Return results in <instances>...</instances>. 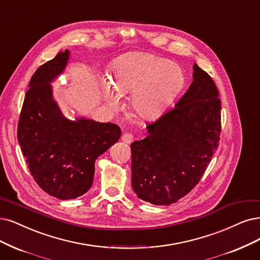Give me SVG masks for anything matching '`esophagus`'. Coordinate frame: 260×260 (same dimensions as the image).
Wrapping results in <instances>:
<instances>
[{
    "instance_id": "1",
    "label": "esophagus",
    "mask_w": 260,
    "mask_h": 260,
    "mask_svg": "<svg viewBox=\"0 0 260 260\" xmlns=\"http://www.w3.org/2000/svg\"><path fill=\"white\" fill-rule=\"evenodd\" d=\"M121 139H122V141H124V142L131 143V142L134 141V139H135V137H134V135H133V134H131V133H125V134H123V135H122Z\"/></svg>"
}]
</instances>
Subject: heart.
I'll use <instances>...</instances> for the list:
<instances>
[{
    "mask_svg": "<svg viewBox=\"0 0 260 260\" xmlns=\"http://www.w3.org/2000/svg\"><path fill=\"white\" fill-rule=\"evenodd\" d=\"M184 83L181 67L162 57L141 52L122 56L114 63L111 85L118 95L133 92L131 107L138 117L155 119L176 99ZM102 89L111 107L119 105V98L103 80Z\"/></svg>",
    "mask_w": 260,
    "mask_h": 260,
    "instance_id": "heart-1",
    "label": "heart"
}]
</instances>
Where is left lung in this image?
<instances>
[{"label": "left lung", "instance_id": "left-lung-1", "mask_svg": "<svg viewBox=\"0 0 260 260\" xmlns=\"http://www.w3.org/2000/svg\"><path fill=\"white\" fill-rule=\"evenodd\" d=\"M193 77L175 107L147 124L149 135L131 145L133 189L153 205L168 206L187 195L218 148V90L197 64Z\"/></svg>", "mask_w": 260, "mask_h": 260}]
</instances>
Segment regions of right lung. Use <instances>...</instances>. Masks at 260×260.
<instances>
[{
	"label": "right lung",
	"mask_w": 260,
	"mask_h": 260,
	"mask_svg": "<svg viewBox=\"0 0 260 260\" xmlns=\"http://www.w3.org/2000/svg\"><path fill=\"white\" fill-rule=\"evenodd\" d=\"M69 50L38 67L32 76L19 117L17 137L33 179L42 189L62 200L90 189L95 159L117 142V124L66 119L52 99L50 81L60 75Z\"/></svg>",
	"instance_id": "add662e5"
}]
</instances>
